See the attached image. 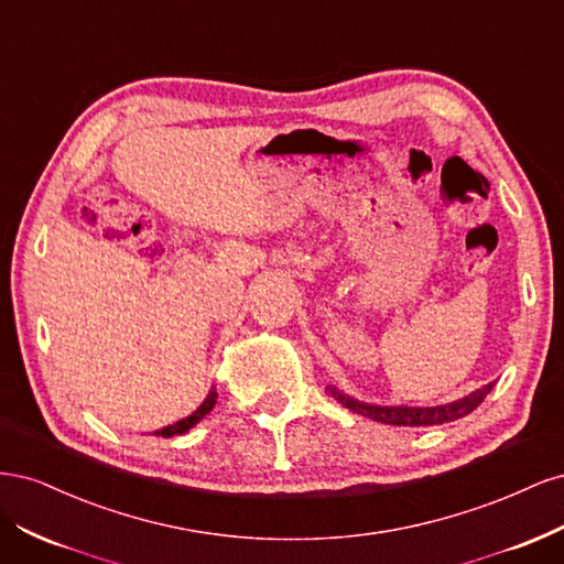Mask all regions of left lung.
I'll return each instance as SVG.
<instances>
[{"label":"left lung","mask_w":564,"mask_h":564,"mask_svg":"<svg viewBox=\"0 0 564 564\" xmlns=\"http://www.w3.org/2000/svg\"><path fill=\"white\" fill-rule=\"evenodd\" d=\"M491 388L494 383H487L466 398L454 400L449 404H437V406H379V404H367L350 395H344V392L332 386L327 390L340 404L348 406L350 412L362 414L371 421L388 423V425H440V423H449V421L468 416L473 409L482 404V400L489 395Z\"/></svg>","instance_id":"obj_1"}]
</instances>
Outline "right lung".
Here are the masks:
<instances>
[{
  "mask_svg": "<svg viewBox=\"0 0 564 564\" xmlns=\"http://www.w3.org/2000/svg\"><path fill=\"white\" fill-rule=\"evenodd\" d=\"M216 398H218V392L212 388V390H209V395H207V400H204L191 416H185V419H181V421H176V423H172V425H166V429H162V431H155V435H162V437H174V435H183L185 431H191L195 423H199L204 416H207V414L212 412L214 404H216Z\"/></svg>",
  "mask_w": 564,
  "mask_h": 564,
  "instance_id": "1",
  "label": "right lung"
}]
</instances>
